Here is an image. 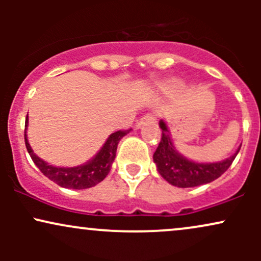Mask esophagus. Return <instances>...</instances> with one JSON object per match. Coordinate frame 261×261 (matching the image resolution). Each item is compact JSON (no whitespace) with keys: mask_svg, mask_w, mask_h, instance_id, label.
I'll return each instance as SVG.
<instances>
[{"mask_svg":"<svg viewBox=\"0 0 261 261\" xmlns=\"http://www.w3.org/2000/svg\"><path fill=\"white\" fill-rule=\"evenodd\" d=\"M155 120V115L154 114H146L145 116L140 119V121L137 122V127H141V125L145 124L146 121H154Z\"/></svg>","mask_w":261,"mask_h":261,"instance_id":"esophagus-1","label":"esophagus"}]
</instances>
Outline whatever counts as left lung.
Masks as SVG:
<instances>
[{"instance_id": "1", "label": "left lung", "mask_w": 261, "mask_h": 261, "mask_svg": "<svg viewBox=\"0 0 261 261\" xmlns=\"http://www.w3.org/2000/svg\"><path fill=\"white\" fill-rule=\"evenodd\" d=\"M162 139L153 154V162L162 178L178 188H194L207 184L220 178L229 168L241 146L230 157L214 163H200L185 158L173 145L168 126L163 120L160 121Z\"/></svg>"}]
</instances>
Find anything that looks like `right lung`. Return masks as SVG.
Here are the masks:
<instances>
[{"mask_svg":"<svg viewBox=\"0 0 261 261\" xmlns=\"http://www.w3.org/2000/svg\"><path fill=\"white\" fill-rule=\"evenodd\" d=\"M27 127H28V115L25 119V130H24V140L25 147L28 153L31 154L33 162L35 166L40 169L45 176L53 180L54 182L62 188L76 189V190H82V189H88L97 185L110 172L112 164L116 155V148L118 143L122 137L126 135L130 130L116 131L110 135L94 157L91 158L86 163L81 164L77 167H55L53 164L46 163V162L39 158L37 154L33 152L27 137Z\"/></svg>","mask_w":261,"mask_h":261,"instance_id":"1","label":"right lung"}]
</instances>
